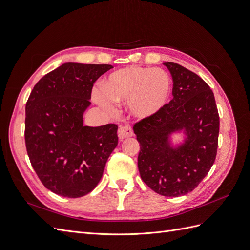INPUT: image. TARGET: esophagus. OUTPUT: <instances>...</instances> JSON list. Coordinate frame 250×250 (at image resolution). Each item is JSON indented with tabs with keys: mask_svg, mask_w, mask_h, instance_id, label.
<instances>
[{
	"mask_svg": "<svg viewBox=\"0 0 250 250\" xmlns=\"http://www.w3.org/2000/svg\"><path fill=\"white\" fill-rule=\"evenodd\" d=\"M118 134H119V138L121 140L126 139V138H129L132 137L133 135V130H132V127L129 124H124V125H121L119 130H118Z\"/></svg>",
	"mask_w": 250,
	"mask_h": 250,
	"instance_id": "1",
	"label": "esophagus"
}]
</instances>
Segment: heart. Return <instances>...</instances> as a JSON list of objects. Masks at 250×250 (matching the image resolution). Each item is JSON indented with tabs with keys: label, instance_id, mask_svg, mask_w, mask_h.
<instances>
[{
	"label": "heart",
	"instance_id": "heart-1",
	"mask_svg": "<svg viewBox=\"0 0 250 250\" xmlns=\"http://www.w3.org/2000/svg\"><path fill=\"white\" fill-rule=\"evenodd\" d=\"M102 89H94L93 98L101 107L111 110L113 101H129L135 116L155 115L167 104L171 78L164 70L127 66L112 72L102 81Z\"/></svg>",
	"mask_w": 250,
	"mask_h": 250
}]
</instances>
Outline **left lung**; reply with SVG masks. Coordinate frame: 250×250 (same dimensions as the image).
Listing matches in <instances>:
<instances>
[{
    "label": "left lung",
    "mask_w": 250,
    "mask_h": 250,
    "mask_svg": "<svg viewBox=\"0 0 250 250\" xmlns=\"http://www.w3.org/2000/svg\"><path fill=\"white\" fill-rule=\"evenodd\" d=\"M172 75L173 99L155 115L133 125L140 143L141 178L155 193L178 197L192 192L208 175L217 155L219 120L213 90L197 74L165 62ZM185 130V144L169 146L168 135Z\"/></svg>",
    "instance_id": "1"
}]
</instances>
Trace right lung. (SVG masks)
<instances>
[{"instance_id":"add662e5","label":"right lung","mask_w":250,"mask_h":250,"mask_svg":"<svg viewBox=\"0 0 250 250\" xmlns=\"http://www.w3.org/2000/svg\"><path fill=\"white\" fill-rule=\"evenodd\" d=\"M110 64L67 62L34 85L26 103L25 142L30 163L48 190L82 197L99 183L118 145V126L83 125L94 83Z\"/></svg>"}]
</instances>
